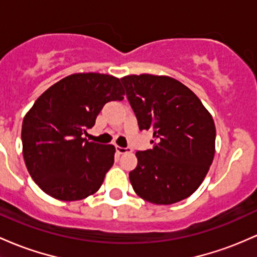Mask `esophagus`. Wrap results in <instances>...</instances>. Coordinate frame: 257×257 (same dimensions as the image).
Listing matches in <instances>:
<instances>
[{"label":"esophagus","mask_w":257,"mask_h":257,"mask_svg":"<svg viewBox=\"0 0 257 257\" xmlns=\"http://www.w3.org/2000/svg\"><path fill=\"white\" fill-rule=\"evenodd\" d=\"M115 151L119 155L126 154V152H132V148H120V146H115Z\"/></svg>","instance_id":"34e87169"}]
</instances>
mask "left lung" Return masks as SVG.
<instances>
[{"instance_id":"1","label":"left lung","mask_w":257,"mask_h":257,"mask_svg":"<svg viewBox=\"0 0 257 257\" xmlns=\"http://www.w3.org/2000/svg\"><path fill=\"white\" fill-rule=\"evenodd\" d=\"M140 131H151L152 148L138 151L129 173L135 193L156 205L190 196L206 177L215 156L216 128L199 97L165 75L120 79Z\"/></svg>"}]
</instances>
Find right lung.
<instances>
[{
  "label": "right lung",
  "instance_id": "1",
  "mask_svg": "<svg viewBox=\"0 0 257 257\" xmlns=\"http://www.w3.org/2000/svg\"><path fill=\"white\" fill-rule=\"evenodd\" d=\"M118 78L78 73L49 87L22 125L23 156L34 182L47 195L74 201L96 193L114 162L113 145L89 143L87 129L109 101H122Z\"/></svg>",
  "mask_w": 257,
  "mask_h": 257
}]
</instances>
